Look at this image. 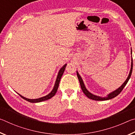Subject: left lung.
<instances>
[{
	"mask_svg": "<svg viewBox=\"0 0 135 135\" xmlns=\"http://www.w3.org/2000/svg\"><path fill=\"white\" fill-rule=\"evenodd\" d=\"M132 49H131V54H132ZM132 70H133V60H132V58L131 69V71H130L129 74V76H128L127 79L126 80V81L124 82V83H123V84L119 88H118L117 89H116L115 90L113 91V92L109 93V94L107 95V97H98V96L93 95L91 93H90L88 90H87V89L86 88L85 86H84V84L83 83V80H82L81 77H80V76L79 74L77 71V77H78V79H79L80 84V86H81L82 91H83V93H84V94H85V95L87 97L89 98V99H91L92 100H105L113 99V98H115V97H117L118 95L120 94V92H122L123 89H124L125 86L126 85V84L127 83V82H128V81H129V80L130 79V78H131V74H132Z\"/></svg>",
	"mask_w": 135,
	"mask_h": 135,
	"instance_id": "obj_1",
	"label": "left lung"
}]
</instances>
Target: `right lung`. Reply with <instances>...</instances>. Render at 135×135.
I'll list each match as a JSON object with an SVG mask.
<instances>
[{
  "label": "right lung",
  "instance_id": "obj_1",
  "mask_svg": "<svg viewBox=\"0 0 135 135\" xmlns=\"http://www.w3.org/2000/svg\"><path fill=\"white\" fill-rule=\"evenodd\" d=\"M66 66H67V64H65L62 68H61L60 70L59 71V73H58V76H57V77H56V80L55 83L54 89L51 91V92L49 93L48 95H47L46 96H45V97H42V98H38V99H28V98H25L24 97H22V96H21V95H20L19 93H18V94L19 95L20 97H21L22 98V99L26 100H27V101H28L30 102H32V103H36V102H40L44 101V100H48L49 99H51V98L53 97L55 95V93H56V91H57V90H58V86H59V81H60V80L61 79V77H62L63 73H64V72Z\"/></svg>",
  "mask_w": 135,
  "mask_h": 135
}]
</instances>
